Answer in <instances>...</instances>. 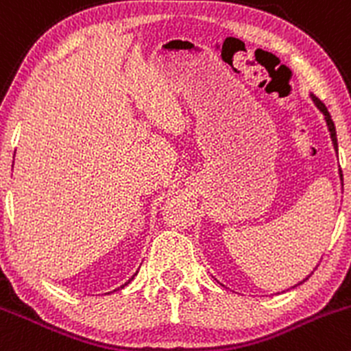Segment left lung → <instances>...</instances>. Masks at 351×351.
Masks as SVG:
<instances>
[{
  "label": "left lung",
  "instance_id": "8db88e82",
  "mask_svg": "<svg viewBox=\"0 0 351 351\" xmlns=\"http://www.w3.org/2000/svg\"><path fill=\"white\" fill-rule=\"evenodd\" d=\"M311 101L315 102V106L316 108L319 109V112H323V116H324V121H326V126H328V131H330V138H331V141H333V147L335 149H338V141H337V129H335V123L333 121H331V116H330V112H328V109H326V106L323 104L322 101H319L318 97H316V95H313L311 94ZM340 180H341V186H343V175H341V169H340ZM313 274V272H311ZM306 279H309V276ZM304 279V281H306ZM304 281H301V282H304ZM300 282V284H301ZM300 284H296V286H300ZM294 286V287H296Z\"/></svg>",
  "mask_w": 351,
  "mask_h": 351
}]
</instances>
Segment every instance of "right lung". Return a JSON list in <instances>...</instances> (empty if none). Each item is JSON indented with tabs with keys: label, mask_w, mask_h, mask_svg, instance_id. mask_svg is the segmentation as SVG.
Wrapping results in <instances>:
<instances>
[{
	"label": "right lung",
	"mask_w": 351,
	"mask_h": 351,
	"mask_svg": "<svg viewBox=\"0 0 351 351\" xmlns=\"http://www.w3.org/2000/svg\"><path fill=\"white\" fill-rule=\"evenodd\" d=\"M134 276H136V274H134ZM134 276H132V278L129 279V281H132V279H134ZM129 281H128V282H129ZM128 282H126V284H128ZM126 284H124V286H126ZM121 287H123V286H121Z\"/></svg>",
	"instance_id": "obj_1"
}]
</instances>
